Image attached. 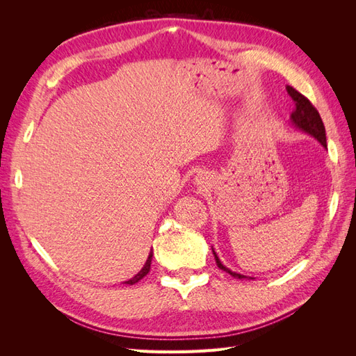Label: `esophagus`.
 I'll return each instance as SVG.
<instances>
[{"label":"esophagus","instance_id":"esophagus-1","mask_svg":"<svg viewBox=\"0 0 356 356\" xmlns=\"http://www.w3.org/2000/svg\"><path fill=\"white\" fill-rule=\"evenodd\" d=\"M207 177L204 175H199V177H196V181H197V186H202V187H204V184H208L207 182Z\"/></svg>","mask_w":356,"mask_h":356}]
</instances>
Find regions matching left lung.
I'll use <instances>...</instances> for the list:
<instances>
[{"instance_id":"1","label":"left lung","mask_w":356,"mask_h":356,"mask_svg":"<svg viewBox=\"0 0 356 356\" xmlns=\"http://www.w3.org/2000/svg\"><path fill=\"white\" fill-rule=\"evenodd\" d=\"M286 92H288L291 98H293L294 105H296L293 114H291V122H293V124L297 129H300V131H303V132L312 135L314 138H316L318 141L321 143V145L327 148L325 126H324V123H322V118H321L318 110L315 108L314 105H312V102L306 98V96H303L300 92H297L294 88H291V86H286ZM212 252H213V257H215V261H217V266L221 268V270L227 272L229 275H232L236 279L248 277L245 275L232 272L230 268H227L220 261L218 255L215 254L213 250H212Z\"/></svg>"}]
</instances>
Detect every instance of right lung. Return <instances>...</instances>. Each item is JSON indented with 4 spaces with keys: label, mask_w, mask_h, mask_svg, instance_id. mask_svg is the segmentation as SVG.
<instances>
[{
    "label": "right lung",
    "mask_w": 356,
    "mask_h": 356,
    "mask_svg": "<svg viewBox=\"0 0 356 356\" xmlns=\"http://www.w3.org/2000/svg\"><path fill=\"white\" fill-rule=\"evenodd\" d=\"M152 260H153V251L148 254L147 261H145V264H144V267L141 268V270H139V273H138V275H135L132 279H129V281H126L124 284H127V285H134V284H136L138 281H141V279H143L144 276H147V273L149 272V266H152Z\"/></svg>",
    "instance_id": "obj_1"
}]
</instances>
